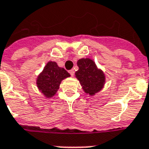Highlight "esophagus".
I'll return each mask as SVG.
<instances>
[{"mask_svg": "<svg viewBox=\"0 0 149 149\" xmlns=\"http://www.w3.org/2000/svg\"><path fill=\"white\" fill-rule=\"evenodd\" d=\"M69 72H70V74L71 75V77H73L74 76V73H75V71L73 70H71L69 71Z\"/></svg>", "mask_w": 149, "mask_h": 149, "instance_id": "esophagus-1", "label": "esophagus"}]
</instances>
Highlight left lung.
<instances>
[{"instance_id":"obj_1","label":"left lung","mask_w":149,"mask_h":149,"mask_svg":"<svg viewBox=\"0 0 149 149\" xmlns=\"http://www.w3.org/2000/svg\"><path fill=\"white\" fill-rule=\"evenodd\" d=\"M77 65L79 70L75 75L85 93L93 96L101 91L105 83V76L95 63L91 58H81L77 62Z\"/></svg>"}]
</instances>
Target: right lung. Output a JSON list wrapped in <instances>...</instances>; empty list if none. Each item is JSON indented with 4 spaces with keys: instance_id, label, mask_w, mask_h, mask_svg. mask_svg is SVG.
Returning a JSON list of instances; mask_svg holds the SVG:
<instances>
[{
    "instance_id": "obj_1",
    "label": "right lung",
    "mask_w": 149,
    "mask_h": 149,
    "mask_svg": "<svg viewBox=\"0 0 149 149\" xmlns=\"http://www.w3.org/2000/svg\"><path fill=\"white\" fill-rule=\"evenodd\" d=\"M70 77L64 68L58 67L56 62H49L37 78V86L45 97H53L59 88L62 80Z\"/></svg>"
}]
</instances>
